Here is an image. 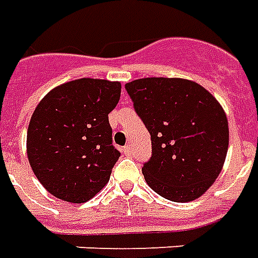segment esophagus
I'll return each mask as SVG.
<instances>
[{
    "instance_id": "esophagus-1",
    "label": "esophagus",
    "mask_w": 258,
    "mask_h": 258,
    "mask_svg": "<svg viewBox=\"0 0 258 258\" xmlns=\"http://www.w3.org/2000/svg\"><path fill=\"white\" fill-rule=\"evenodd\" d=\"M123 154L125 155L132 154V147H131V146H125V147H123Z\"/></svg>"
}]
</instances>
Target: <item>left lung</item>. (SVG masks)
Masks as SVG:
<instances>
[{
    "label": "left lung",
    "mask_w": 258,
    "mask_h": 258,
    "mask_svg": "<svg viewBox=\"0 0 258 258\" xmlns=\"http://www.w3.org/2000/svg\"><path fill=\"white\" fill-rule=\"evenodd\" d=\"M135 111L151 136L142 168L150 187L167 200L203 196L225 162L229 127L215 97L196 82L144 78L126 83Z\"/></svg>",
    "instance_id": "left-lung-1"
}]
</instances>
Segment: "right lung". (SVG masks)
Returning <instances> with one entry per match:
<instances>
[{"label": "right lung", "mask_w": 258, "mask_h": 258, "mask_svg": "<svg viewBox=\"0 0 258 258\" xmlns=\"http://www.w3.org/2000/svg\"><path fill=\"white\" fill-rule=\"evenodd\" d=\"M119 97V82L83 78L56 86L38 103L27 127V158L52 196L85 203L108 183L120 155L108 114Z\"/></svg>", "instance_id": "1"}]
</instances>
